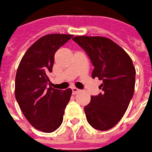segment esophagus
<instances>
[{
  "label": "esophagus",
  "mask_w": 152,
  "mask_h": 152,
  "mask_svg": "<svg viewBox=\"0 0 152 152\" xmlns=\"http://www.w3.org/2000/svg\"><path fill=\"white\" fill-rule=\"evenodd\" d=\"M81 90H79V89H77L76 87H73L72 88V92H73V94H76V93H78V92H80Z\"/></svg>",
  "instance_id": "esophagus-1"
}]
</instances>
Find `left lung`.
Listing matches in <instances>:
<instances>
[{"mask_svg":"<svg viewBox=\"0 0 152 152\" xmlns=\"http://www.w3.org/2000/svg\"><path fill=\"white\" fill-rule=\"evenodd\" d=\"M90 56L92 78L103 81V93L92 96L84 107L88 123L98 131L114 127L124 115L135 90L136 69L130 56L112 40L103 36L72 38Z\"/></svg>","mask_w":152,"mask_h":152,"instance_id":"1","label":"left lung"}]
</instances>
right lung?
Returning <instances> with one entry per match:
<instances>
[{"instance_id":"obj_1","label":"right lung","mask_w":152,"mask_h":152,"mask_svg":"<svg viewBox=\"0 0 152 152\" xmlns=\"http://www.w3.org/2000/svg\"><path fill=\"white\" fill-rule=\"evenodd\" d=\"M72 35L49 34L34 42L22 56L17 69L15 95L21 111L36 130L50 133L62 124L71 89L48 87L55 54Z\"/></svg>"}]
</instances>
